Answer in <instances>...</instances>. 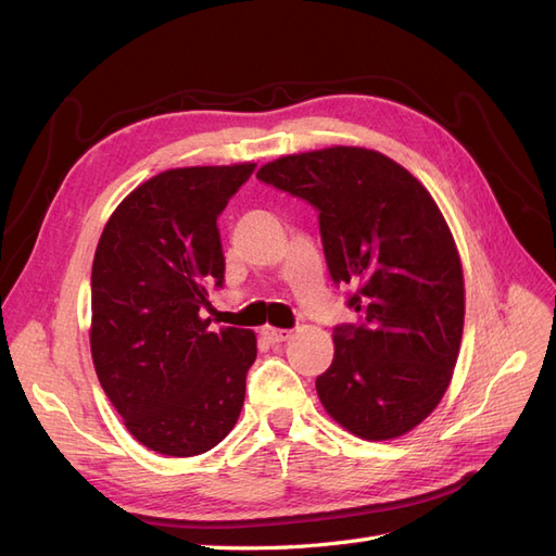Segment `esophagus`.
I'll return each instance as SVG.
<instances>
[{"label":"esophagus","instance_id":"esophagus-1","mask_svg":"<svg viewBox=\"0 0 556 556\" xmlns=\"http://www.w3.org/2000/svg\"><path fill=\"white\" fill-rule=\"evenodd\" d=\"M262 336L264 339L268 341V343H282V341H288V339H292V331L290 329H276V327H264L262 329Z\"/></svg>","mask_w":556,"mask_h":556}]
</instances>
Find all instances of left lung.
Here are the masks:
<instances>
[{
    "label": "left lung",
    "instance_id": "left-lung-1",
    "mask_svg": "<svg viewBox=\"0 0 556 556\" xmlns=\"http://www.w3.org/2000/svg\"><path fill=\"white\" fill-rule=\"evenodd\" d=\"M257 178L317 211L329 276L355 325L333 329L317 376L325 410L364 441H390L439 406L459 357L464 274L431 194L376 150L333 146L264 164Z\"/></svg>",
    "mask_w": 556,
    "mask_h": 556
}]
</instances>
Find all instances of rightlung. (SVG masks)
Here are the masks:
<instances>
[{
	"mask_svg": "<svg viewBox=\"0 0 556 556\" xmlns=\"http://www.w3.org/2000/svg\"><path fill=\"white\" fill-rule=\"evenodd\" d=\"M257 164L188 166L139 185L99 239L90 348L99 382L141 445L194 457L237 425L250 329H211V290L225 285L217 217Z\"/></svg>",
	"mask_w": 556,
	"mask_h": 556,
	"instance_id": "obj_1",
	"label": "right lung"
}]
</instances>
